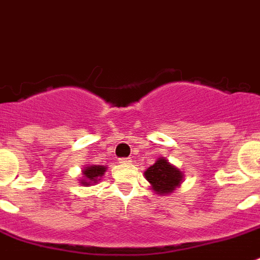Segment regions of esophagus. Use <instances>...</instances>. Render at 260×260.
I'll return each mask as SVG.
<instances>
[{
    "mask_svg": "<svg viewBox=\"0 0 260 260\" xmlns=\"http://www.w3.org/2000/svg\"><path fill=\"white\" fill-rule=\"evenodd\" d=\"M119 162L120 164H124V165H128V164H131V158H119Z\"/></svg>",
    "mask_w": 260,
    "mask_h": 260,
    "instance_id": "esophagus-1",
    "label": "esophagus"
}]
</instances>
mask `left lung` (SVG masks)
Instances as JSON below:
<instances>
[{
    "instance_id": "left-lung-1",
    "label": "left lung",
    "mask_w": 260,
    "mask_h": 260,
    "mask_svg": "<svg viewBox=\"0 0 260 260\" xmlns=\"http://www.w3.org/2000/svg\"><path fill=\"white\" fill-rule=\"evenodd\" d=\"M144 177L150 184V189L156 194L167 196L172 194L181 186L184 173L169 162L167 157H158L153 165L144 172Z\"/></svg>"
}]
</instances>
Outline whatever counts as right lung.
<instances>
[{
    "label": "right lung",
    "mask_w": 260,
    "mask_h": 260,
    "mask_svg": "<svg viewBox=\"0 0 260 260\" xmlns=\"http://www.w3.org/2000/svg\"><path fill=\"white\" fill-rule=\"evenodd\" d=\"M107 172V167L104 165H84L82 169V178H79V184L83 186H92L96 185L104 173Z\"/></svg>",
    "instance_id": "obj_1"
}]
</instances>
